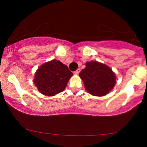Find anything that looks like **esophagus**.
Listing matches in <instances>:
<instances>
[{"label":"esophagus","instance_id":"obj_1","mask_svg":"<svg viewBox=\"0 0 147 147\" xmlns=\"http://www.w3.org/2000/svg\"><path fill=\"white\" fill-rule=\"evenodd\" d=\"M80 71H81L80 68H78V69H77V70H75V71L74 72V73L76 74V75H78V74L79 73V72H80Z\"/></svg>","mask_w":147,"mask_h":147}]
</instances>
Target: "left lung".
I'll return each instance as SVG.
<instances>
[{"label": "left lung", "mask_w": 147, "mask_h": 147, "mask_svg": "<svg viewBox=\"0 0 147 147\" xmlns=\"http://www.w3.org/2000/svg\"><path fill=\"white\" fill-rule=\"evenodd\" d=\"M79 75L88 92L97 97L107 95L116 83L115 74L110 67L95 61L87 62Z\"/></svg>", "instance_id": "1"}]
</instances>
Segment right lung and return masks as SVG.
<instances>
[{
    "instance_id": "right-lung-1",
    "label": "right lung",
    "mask_w": 147,
    "mask_h": 147,
    "mask_svg": "<svg viewBox=\"0 0 147 147\" xmlns=\"http://www.w3.org/2000/svg\"><path fill=\"white\" fill-rule=\"evenodd\" d=\"M73 75L68 66L60 61L53 59L42 64L36 70L34 79L39 92L46 96H54L62 92Z\"/></svg>"
}]
</instances>
